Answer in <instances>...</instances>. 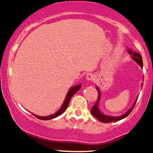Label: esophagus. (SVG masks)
I'll return each mask as SVG.
<instances>
[{"label": "esophagus", "mask_w": 153, "mask_h": 153, "mask_svg": "<svg viewBox=\"0 0 153 153\" xmlns=\"http://www.w3.org/2000/svg\"><path fill=\"white\" fill-rule=\"evenodd\" d=\"M86 78H87V80L91 81V80H92V79H94V76L92 74H89L87 75V76H86Z\"/></svg>", "instance_id": "esophagus-1"}]
</instances>
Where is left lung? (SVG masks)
I'll return each mask as SVG.
<instances>
[{"label": "left lung", "instance_id": "left-lung-1", "mask_svg": "<svg viewBox=\"0 0 153 153\" xmlns=\"http://www.w3.org/2000/svg\"><path fill=\"white\" fill-rule=\"evenodd\" d=\"M128 52L132 56V59H134L137 64H139V65H140L141 67H142V66H143V60H142L141 55L136 52H132V51L130 50H129ZM96 89H97V91H98V96L97 101H96V104L94 105L93 107H92L91 113V114L94 116V117H95L96 119L102 123H111V122H114V121H117V120H121L123 119H124V118L127 117L131 113V111H132L133 108L134 107L135 104H136L137 99H138V98L136 99V100H135L133 106L131 107V108L129 109V110L127 111L125 114L120 116V117H110V116H106V115L102 114L101 113L98 109V101H99V99H100V91H99L98 87H96Z\"/></svg>", "mask_w": 153, "mask_h": 153}]
</instances>
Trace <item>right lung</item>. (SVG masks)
<instances>
[{
	"instance_id": "add662e5",
	"label": "right lung",
	"mask_w": 153,
	"mask_h": 153,
	"mask_svg": "<svg viewBox=\"0 0 153 153\" xmlns=\"http://www.w3.org/2000/svg\"><path fill=\"white\" fill-rule=\"evenodd\" d=\"M80 87H81V85H79L76 86V87H73L71 89H70V90L68 92L67 95H66V99H65V100H64V102L63 103V105H62V107L57 111V112L54 114L48 116V117H39V116L35 115V114H33V115L34 116V117H36V118H37V119H41V120H50V119H55V118L57 117L58 116L62 114V113L64 112V111H66V109H67V107H68V104H69L71 98L72 96H74V94L76 93V92L78 91V90L80 89Z\"/></svg>"
}]
</instances>
